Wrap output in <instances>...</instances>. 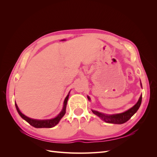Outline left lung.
Returning a JSON list of instances; mask_svg holds the SVG:
<instances>
[{"label":"left lung","instance_id":"obj_1","mask_svg":"<svg viewBox=\"0 0 157 157\" xmlns=\"http://www.w3.org/2000/svg\"><path fill=\"white\" fill-rule=\"evenodd\" d=\"M142 87V86H141ZM89 100L90 99L89 97H88ZM142 100V94L139 99L138 101L136 103L134 106H133L130 109H128V111L122 113H118V114H115V115H106V114H104L102 113H99L97 111L92 110L94 114L98 116L99 118H101V120L105 121L107 123H112V124H121L127 122L128 120L130 119V118L134 115V114L140 108Z\"/></svg>","mask_w":157,"mask_h":157}]
</instances>
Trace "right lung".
I'll return each mask as SVG.
<instances>
[{
  "label": "right lung",
  "mask_w": 157,
  "mask_h": 157,
  "mask_svg": "<svg viewBox=\"0 0 157 157\" xmlns=\"http://www.w3.org/2000/svg\"><path fill=\"white\" fill-rule=\"evenodd\" d=\"M69 92L67 97L65 98L64 103H63V107L62 109V110L60 112L59 115L57 116L56 117L52 118V119H48V120H36V119H33V118L27 117V116L23 115V113L20 111L19 109L17 104L15 103V105L16 107L17 111L19 113V115L21 116V117L24 119L25 121H27L29 124L33 127L36 128H52L55 126L56 124H58L59 121L61 120V118H62L65 114L66 112V106H67V100L69 99Z\"/></svg>",
  "instance_id": "obj_1"
}]
</instances>
